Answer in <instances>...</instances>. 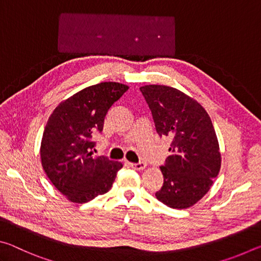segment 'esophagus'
Wrapping results in <instances>:
<instances>
[{"instance_id": "1", "label": "esophagus", "mask_w": 261, "mask_h": 261, "mask_svg": "<svg viewBox=\"0 0 261 261\" xmlns=\"http://www.w3.org/2000/svg\"><path fill=\"white\" fill-rule=\"evenodd\" d=\"M129 166L131 168H134V169H136V170H143V169H145V168H146L147 165L145 162H138V163L129 162Z\"/></svg>"}]
</instances>
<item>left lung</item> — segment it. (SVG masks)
I'll return each instance as SVG.
<instances>
[{
  "label": "left lung",
  "mask_w": 261,
  "mask_h": 261,
  "mask_svg": "<svg viewBox=\"0 0 261 261\" xmlns=\"http://www.w3.org/2000/svg\"><path fill=\"white\" fill-rule=\"evenodd\" d=\"M152 112L156 132L171 140L161 166L163 185L158 200L171 208H189L208 192L221 168L218 137L204 107L177 88L140 87Z\"/></svg>",
  "instance_id": "obj_1"
}]
</instances>
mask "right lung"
Listing matches in <instances>:
<instances>
[{"instance_id": "1", "label": "right lung", "mask_w": 261, "mask_h": 261, "mask_svg": "<svg viewBox=\"0 0 261 261\" xmlns=\"http://www.w3.org/2000/svg\"><path fill=\"white\" fill-rule=\"evenodd\" d=\"M129 86L105 82L62 101L42 135L41 165L48 178L70 201L84 204L113 187L123 165L93 156V137L103 129L106 114Z\"/></svg>"}]
</instances>
